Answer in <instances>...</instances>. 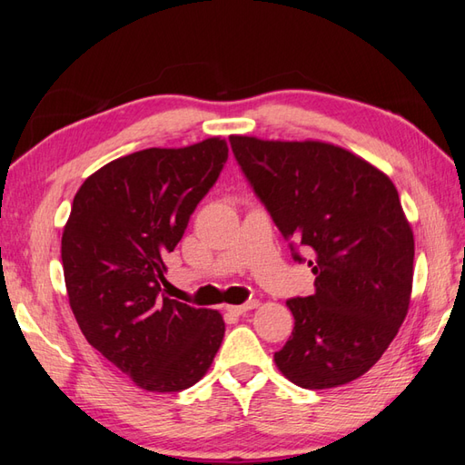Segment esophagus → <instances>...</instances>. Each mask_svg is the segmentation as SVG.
Listing matches in <instances>:
<instances>
[{"mask_svg":"<svg viewBox=\"0 0 465 465\" xmlns=\"http://www.w3.org/2000/svg\"><path fill=\"white\" fill-rule=\"evenodd\" d=\"M253 308H258V300H250L245 303H240V305H227V312L230 313H235V315H242L245 312H250Z\"/></svg>","mask_w":465,"mask_h":465,"instance_id":"esophagus-1","label":"esophagus"}]
</instances>
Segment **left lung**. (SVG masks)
Masks as SVG:
<instances>
[{
  "instance_id": "obj_1",
  "label": "left lung",
  "mask_w": 465,
  "mask_h": 465,
  "mask_svg": "<svg viewBox=\"0 0 465 465\" xmlns=\"http://www.w3.org/2000/svg\"><path fill=\"white\" fill-rule=\"evenodd\" d=\"M230 145L293 262H308L315 275L312 295L288 300L293 331L275 365L305 390L358 380L388 350L410 305L413 233L396 185L330 143L232 135Z\"/></svg>"
}]
</instances>
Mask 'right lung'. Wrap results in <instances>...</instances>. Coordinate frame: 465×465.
Masks as SVG:
<instances>
[{"label":"right lung","instance_id":"1","mask_svg":"<svg viewBox=\"0 0 465 465\" xmlns=\"http://www.w3.org/2000/svg\"><path fill=\"white\" fill-rule=\"evenodd\" d=\"M227 162L220 137L150 147L87 177L62 235L72 312L92 348L147 391L203 378L225 323L213 310L165 298V258Z\"/></svg>","mask_w":465,"mask_h":465}]
</instances>
